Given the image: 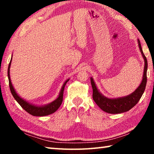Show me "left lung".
Returning a JSON list of instances; mask_svg holds the SVG:
<instances>
[{"label": "left lung", "mask_w": 154, "mask_h": 154, "mask_svg": "<svg viewBox=\"0 0 154 154\" xmlns=\"http://www.w3.org/2000/svg\"><path fill=\"white\" fill-rule=\"evenodd\" d=\"M139 49L145 61L144 72L142 82L137 90L130 94L124 97L118 98H108L104 96L102 94L99 92L94 82L92 77L90 78L91 85L93 90L92 98L99 107L103 111L109 113L117 114L126 112L131 109L133 106L137 105L139 100L141 98L143 92H144L146 83H147V60L145 56L143 54L141 45H140L139 40H138Z\"/></svg>", "instance_id": "8db88e82"}]
</instances>
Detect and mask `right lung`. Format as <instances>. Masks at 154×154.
Returning <instances> with one entry per match:
<instances>
[{
  "label": "right lung",
  "mask_w": 154,
  "mask_h": 154,
  "mask_svg": "<svg viewBox=\"0 0 154 154\" xmlns=\"http://www.w3.org/2000/svg\"><path fill=\"white\" fill-rule=\"evenodd\" d=\"M11 60H12V58L11 59V61L9 62L7 73H8V79H9V84L10 90H11V92L13 96H14V98L15 99V100L20 104V105L22 106V107L26 111L34 116H48L49 114L53 113L54 112H56L57 111V109H58L60 106L61 105L62 100H63V93H64V87L65 85H66V83L69 82V79H67L66 82H64V83L61 88L60 92L58 97L55 100H54L53 102L48 104V105H46L44 106H36V105H32V104L28 103L27 101L24 100V99L20 98V96L17 95L16 92H15L14 87H13L12 83L11 82V78H10V75H9V69H10V66H11Z\"/></svg>",
  "instance_id": "add662e5"
}]
</instances>
